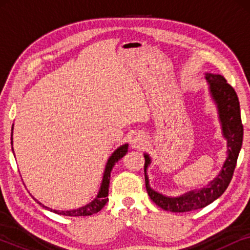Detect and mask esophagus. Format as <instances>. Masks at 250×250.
Returning <instances> with one entry per match:
<instances>
[{
	"instance_id": "esophagus-1",
	"label": "esophagus",
	"mask_w": 250,
	"mask_h": 250,
	"mask_svg": "<svg viewBox=\"0 0 250 250\" xmlns=\"http://www.w3.org/2000/svg\"><path fill=\"white\" fill-rule=\"evenodd\" d=\"M146 136L141 134V133H136V134L133 136L131 140V145L132 148L134 149H141L143 146L146 145Z\"/></svg>"
}]
</instances>
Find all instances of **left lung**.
Masks as SVG:
<instances>
[{
  "label": "left lung",
  "mask_w": 250,
  "mask_h": 250,
  "mask_svg": "<svg viewBox=\"0 0 250 250\" xmlns=\"http://www.w3.org/2000/svg\"><path fill=\"white\" fill-rule=\"evenodd\" d=\"M205 77L208 82L211 99L216 104L218 119H220L222 126V134L228 142V157L220 174L213 181H210L207 187L189 191L179 197H167L157 192L150 187L146 169L151 164V158L148 153H145V179L146 191H148L150 199L164 210L173 211V213H184V211L200 209V208L213 203L218 197H221L227 190L232 176H233L237 159L242 146V136H244V126L241 123L238 95L235 93L234 88L228 83L222 75L207 73Z\"/></svg>",
  "instance_id": "1"
}]
</instances>
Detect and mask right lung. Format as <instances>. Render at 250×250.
Returning a JSON list of instances; mask_svg holds the SVG:
<instances>
[{"mask_svg": "<svg viewBox=\"0 0 250 250\" xmlns=\"http://www.w3.org/2000/svg\"><path fill=\"white\" fill-rule=\"evenodd\" d=\"M12 131H13V125H12ZM11 145H12V133H11ZM127 149H128V145L127 143H125V145H123L119 146V148L116 149L115 151L112 152V155L109 157L107 165H105V168H104V179H102L100 190H99L98 196L95 197L90 204L85 205L83 207L77 208V209L57 210V209H52V208L44 206V205L41 204L40 201H37L36 199L35 200L41 205V206L45 208V209L53 211V213H56L58 215H63V216H90V215L98 213V211H100L102 208L104 207V205L107 204L108 201L107 197L109 192V183H110V173H111L112 167L115 166V164L117 163L119 159L123 158V157L126 155ZM12 151H13V148H12Z\"/></svg>", "mask_w": 250, "mask_h": 250, "instance_id": "right-lung-1", "label": "right lung"}]
</instances>
